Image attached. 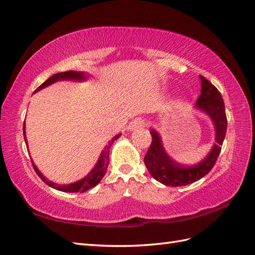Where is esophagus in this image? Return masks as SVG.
Instances as JSON below:
<instances>
[{
  "mask_svg": "<svg viewBox=\"0 0 255 255\" xmlns=\"http://www.w3.org/2000/svg\"><path fill=\"white\" fill-rule=\"evenodd\" d=\"M145 127V122L143 119L137 118V119H134V120L128 124V131H136V129H140Z\"/></svg>",
  "mask_w": 255,
  "mask_h": 255,
  "instance_id": "esophagus-1",
  "label": "esophagus"
}]
</instances>
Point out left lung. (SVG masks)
Instances as JSON below:
<instances>
[{
	"label": "left lung",
	"mask_w": 255,
	"mask_h": 255,
	"mask_svg": "<svg viewBox=\"0 0 255 255\" xmlns=\"http://www.w3.org/2000/svg\"><path fill=\"white\" fill-rule=\"evenodd\" d=\"M201 95L196 101L195 109L211 119L215 129V139L212 148L201 161L191 166L180 165L169 156L162 143L159 132L151 128L152 142L144 158L145 166L150 175L158 182L169 186H182L193 183L212 170L222 150V145L227 131L225 104L218 89L200 75Z\"/></svg>",
	"instance_id": "obj_1"
}]
</instances>
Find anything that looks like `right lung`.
I'll list each match as a JSON object with an SVG mask.
<instances>
[{"label": "right lung", "mask_w": 255, "mask_h": 255, "mask_svg": "<svg viewBox=\"0 0 255 255\" xmlns=\"http://www.w3.org/2000/svg\"><path fill=\"white\" fill-rule=\"evenodd\" d=\"M88 80V76L86 75V73L84 72H76V71H67V72H62V73H58V74H54L51 76L50 78L44 82L42 85H40L36 90L35 93L39 92V90H41L43 88H46L50 85H52L56 82H61V81H73V82H78V83H83L85 81ZM121 133L117 134L116 136H113L108 144L105 146V148L101 151V154L98 158L97 162H96V165L94 166V168L90 170L87 175H85V177L81 180L76 181L74 183H70V184H58V183H54L52 181L48 180L44 175L39 171V169L37 168V166L35 165V162L31 159L32 162V166L33 169H35V171L37 172V174L40 177V179L43 181L44 183L48 184L51 188H53L58 191H62V192H73V193H75V192H85L89 189L94 188V186L97 185L101 179L104 178V175L107 171V168H108L109 165V150H110V147L111 145L116 142V140L121 136ZM24 137H25V142L26 145L28 146L27 143V137H26V124L24 123Z\"/></svg>", "instance_id": "add662e5"}]
</instances>
